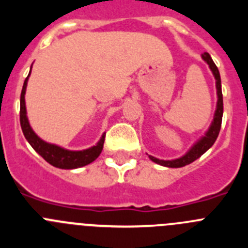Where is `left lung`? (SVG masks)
<instances>
[{
  "label": "left lung",
  "mask_w": 248,
  "mask_h": 248,
  "mask_svg": "<svg viewBox=\"0 0 248 248\" xmlns=\"http://www.w3.org/2000/svg\"><path fill=\"white\" fill-rule=\"evenodd\" d=\"M202 59L205 61L207 64H209L210 69H211L212 74L215 77V80H216V92H217V104H216V110H215L214 120H212L211 125L207 129V131L205 133L203 137H201L200 139L189 149V151L184 154L183 156L177 157L174 160H160L157 157L151 156L149 155L151 161L159 164L161 166H166V168H183L185 165H189L192 161H195L196 159L201 156L203 153L209 150L214 143L216 141L218 137V133H220L221 129V122H222V114H223V100H222V91H221V78H220V72H218L217 67L212 61L211 56H210L207 52L201 54Z\"/></svg>",
  "instance_id": "obj_1"
}]
</instances>
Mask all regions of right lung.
Listing matches in <instances>:
<instances>
[{
	"instance_id": "right-lung-1",
	"label": "right lung",
	"mask_w": 248,
	"mask_h": 248,
	"mask_svg": "<svg viewBox=\"0 0 248 248\" xmlns=\"http://www.w3.org/2000/svg\"><path fill=\"white\" fill-rule=\"evenodd\" d=\"M32 69V67H31ZM31 74V71H30ZM30 74L26 78L23 83V88L21 93V109H19V122H21V128L23 131V135L27 139L31 146L38 153L43 159L49 163L50 165L56 166L59 169H78L82 166L88 165L93 163L94 160L97 159L103 150V144H104L105 133L102 135L95 145L91 146L84 150H68V149L62 148V146L56 145V144H50L45 141L43 139L38 137L31 128L30 122L27 118V110H26V102H25V94L27 89V82L30 78Z\"/></svg>"
}]
</instances>
